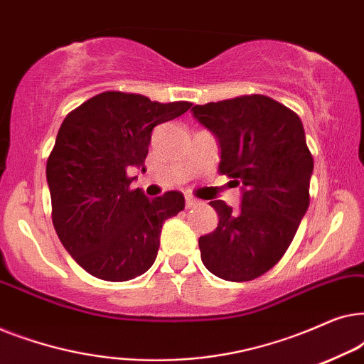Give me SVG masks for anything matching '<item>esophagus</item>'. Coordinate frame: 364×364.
Masks as SVG:
<instances>
[{"label": "esophagus", "instance_id": "obj_1", "mask_svg": "<svg viewBox=\"0 0 364 364\" xmlns=\"http://www.w3.org/2000/svg\"><path fill=\"white\" fill-rule=\"evenodd\" d=\"M198 203H200V200H197L196 197H192V196H187V197H186V207H187V208L197 207Z\"/></svg>", "mask_w": 364, "mask_h": 364}]
</instances>
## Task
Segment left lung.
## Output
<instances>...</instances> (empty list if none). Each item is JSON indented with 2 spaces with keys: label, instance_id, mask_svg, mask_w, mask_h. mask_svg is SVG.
I'll return each instance as SVG.
<instances>
[{
  "label": "left lung",
  "instance_id": "8db88e82",
  "mask_svg": "<svg viewBox=\"0 0 364 364\" xmlns=\"http://www.w3.org/2000/svg\"><path fill=\"white\" fill-rule=\"evenodd\" d=\"M220 144L218 172L242 183L238 210L212 200L218 225L198 238L203 265L222 280L250 282L275 267L310 205L313 156L301 119L250 94L192 107Z\"/></svg>",
  "mask_w": 364,
  "mask_h": 364
}]
</instances>
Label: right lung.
Instances as JSON below:
<instances>
[{
	"label": "right lung",
	"instance_id": "obj_1",
	"mask_svg": "<svg viewBox=\"0 0 364 364\" xmlns=\"http://www.w3.org/2000/svg\"><path fill=\"white\" fill-rule=\"evenodd\" d=\"M191 107L106 91L64 117L46 164L53 225L92 277L127 282L156 262L162 223L183 210L186 198L177 191L147 198L132 191L127 171H144L152 129Z\"/></svg>",
	"mask_w": 364,
	"mask_h": 364
}]
</instances>
